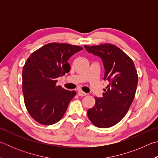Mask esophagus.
Listing matches in <instances>:
<instances>
[{
  "instance_id": "esophagus-1",
  "label": "esophagus",
  "mask_w": 158,
  "mask_h": 158,
  "mask_svg": "<svg viewBox=\"0 0 158 158\" xmlns=\"http://www.w3.org/2000/svg\"><path fill=\"white\" fill-rule=\"evenodd\" d=\"M78 95L79 96H85V95H87V93L83 92L82 90H79V91H78Z\"/></svg>"
}]
</instances>
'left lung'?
I'll use <instances>...</instances> for the list:
<instances>
[{
    "label": "left lung",
    "instance_id": "8db88e82",
    "mask_svg": "<svg viewBox=\"0 0 158 158\" xmlns=\"http://www.w3.org/2000/svg\"><path fill=\"white\" fill-rule=\"evenodd\" d=\"M84 47L102 60L104 79L109 81L103 97L96 98L95 106L88 110V117L96 127H110L121 121L132 105L137 86V70L132 60L116 45Z\"/></svg>",
    "mask_w": 158,
    "mask_h": 158
}]
</instances>
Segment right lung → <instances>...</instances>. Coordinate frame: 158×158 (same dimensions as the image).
<instances>
[{
  "instance_id": "1",
  "label": "right lung",
  "mask_w": 158,
  "mask_h": 158,
  "mask_svg": "<svg viewBox=\"0 0 158 158\" xmlns=\"http://www.w3.org/2000/svg\"><path fill=\"white\" fill-rule=\"evenodd\" d=\"M81 47L49 43L28 57L22 71L24 102L31 117L42 125L54 124L62 118L76 95L56 85L57 79L70 70L68 61Z\"/></svg>"
}]
</instances>
